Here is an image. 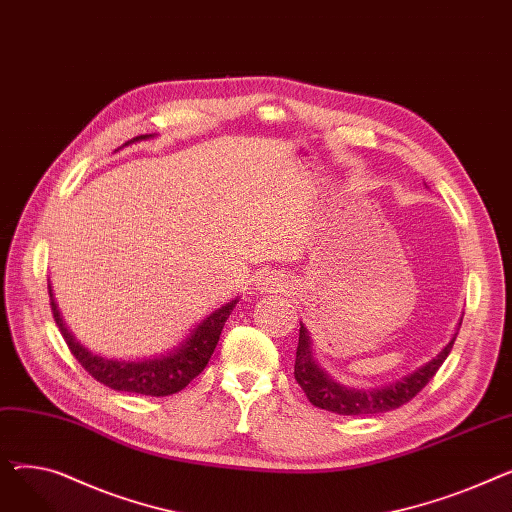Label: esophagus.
Returning a JSON list of instances; mask_svg holds the SVG:
<instances>
[{
	"label": "esophagus",
	"mask_w": 512,
	"mask_h": 512,
	"mask_svg": "<svg viewBox=\"0 0 512 512\" xmlns=\"http://www.w3.org/2000/svg\"><path fill=\"white\" fill-rule=\"evenodd\" d=\"M257 286H259L261 292H270L272 288H276V286H280V284H278V278H276V276H272V274H261L259 280H257Z\"/></svg>",
	"instance_id": "34e87169"
}]
</instances>
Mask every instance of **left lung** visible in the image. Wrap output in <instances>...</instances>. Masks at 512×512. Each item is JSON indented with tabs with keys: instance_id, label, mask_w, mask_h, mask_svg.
Listing matches in <instances>:
<instances>
[{
	"instance_id": "obj_1",
	"label": "left lung",
	"mask_w": 512,
	"mask_h": 512,
	"mask_svg": "<svg viewBox=\"0 0 512 512\" xmlns=\"http://www.w3.org/2000/svg\"><path fill=\"white\" fill-rule=\"evenodd\" d=\"M459 328H456L450 342L434 359H429L415 371L402 375L400 380L375 386V388H355V386H344L336 382L332 375L315 361L313 340L309 336V330L301 324L297 361H294V378H297L299 386L305 390L311 405L319 409H326L338 415L388 413L409 402L417 392L425 388L429 380L434 378L436 371L442 367V363L450 355L456 334H459Z\"/></svg>"
}]
</instances>
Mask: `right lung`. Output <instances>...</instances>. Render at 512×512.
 <instances>
[{
  "instance_id": "obj_1",
  "label": "right lung",
  "mask_w": 512,
  "mask_h": 512,
  "mask_svg": "<svg viewBox=\"0 0 512 512\" xmlns=\"http://www.w3.org/2000/svg\"><path fill=\"white\" fill-rule=\"evenodd\" d=\"M147 139H153V134H141V137L124 143L122 147L147 141ZM49 299H51L53 319H56V324L70 348V353L76 357V361L103 386L118 392H134V394H145V396H168V394L180 392L182 388L191 384L211 359L215 344H218L220 334L224 330L226 319L230 317L232 309L238 303V297H236L226 305L211 311L191 330V334H186V338L178 346L168 348L166 353L132 361V359H110V357L91 353L89 348L80 344L74 338V334L66 328V321L60 315L58 303L53 299L51 284H49Z\"/></svg>"
}]
</instances>
